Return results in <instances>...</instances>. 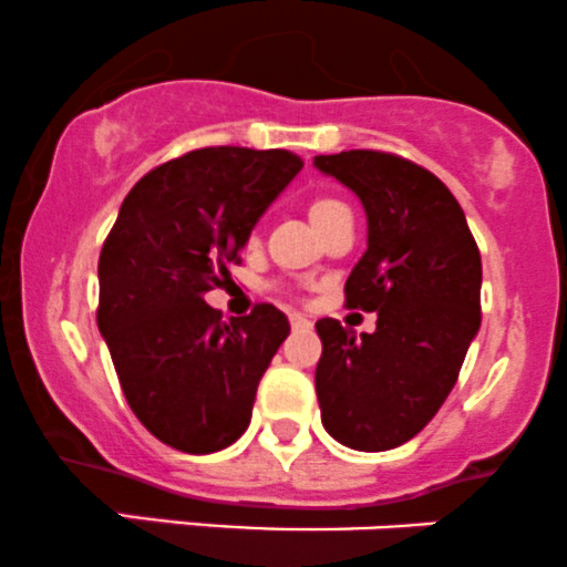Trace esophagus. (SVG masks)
<instances>
[{"label": "esophagus", "instance_id": "34e87169", "mask_svg": "<svg viewBox=\"0 0 567 567\" xmlns=\"http://www.w3.org/2000/svg\"><path fill=\"white\" fill-rule=\"evenodd\" d=\"M289 322H291V330H311V319H306L302 313H289Z\"/></svg>", "mask_w": 567, "mask_h": 567}]
</instances>
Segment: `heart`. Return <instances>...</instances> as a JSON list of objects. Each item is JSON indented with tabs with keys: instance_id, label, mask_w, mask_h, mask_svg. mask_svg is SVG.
I'll return each instance as SVG.
<instances>
[{
	"instance_id": "heart-1",
	"label": "heart",
	"mask_w": 567,
	"mask_h": 567,
	"mask_svg": "<svg viewBox=\"0 0 567 567\" xmlns=\"http://www.w3.org/2000/svg\"><path fill=\"white\" fill-rule=\"evenodd\" d=\"M306 213H308V220H311V226L317 229V235H319V231H322L324 226L336 218V215L349 213V207L332 196H317L311 204H308Z\"/></svg>"
}]
</instances>
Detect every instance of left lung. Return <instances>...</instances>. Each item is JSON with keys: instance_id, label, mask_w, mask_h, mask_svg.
Returning a JSON list of instances; mask_svg holds the SVG:
<instances>
[{"instance_id": "left-lung-1", "label": "left lung", "mask_w": 567, "mask_h": 567, "mask_svg": "<svg viewBox=\"0 0 567 567\" xmlns=\"http://www.w3.org/2000/svg\"><path fill=\"white\" fill-rule=\"evenodd\" d=\"M313 166L363 202L369 248L349 272L347 308L377 330L319 319L322 425L352 451L379 453L429 425L481 327V250L447 185L406 157L349 150Z\"/></svg>"}]
</instances>
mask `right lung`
<instances>
[{"label":"right lung","instance_id":"add662e5","mask_svg":"<svg viewBox=\"0 0 567 567\" xmlns=\"http://www.w3.org/2000/svg\"><path fill=\"white\" fill-rule=\"evenodd\" d=\"M300 168L286 150H194L133 185L103 243L97 327L131 410L174 451H224L248 429L289 319L259 302L224 322L204 295Z\"/></svg>","mask_w":567,"mask_h":567}]
</instances>
